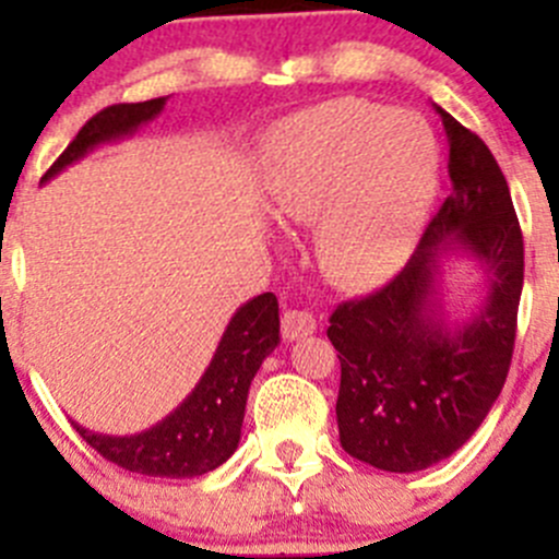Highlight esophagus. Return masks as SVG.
<instances>
[{
	"label": "esophagus",
	"mask_w": 559,
	"mask_h": 559,
	"mask_svg": "<svg viewBox=\"0 0 559 559\" xmlns=\"http://www.w3.org/2000/svg\"><path fill=\"white\" fill-rule=\"evenodd\" d=\"M316 319L308 311H286L281 319V332L286 341H300V337L313 335Z\"/></svg>",
	"instance_id": "1"
}]
</instances>
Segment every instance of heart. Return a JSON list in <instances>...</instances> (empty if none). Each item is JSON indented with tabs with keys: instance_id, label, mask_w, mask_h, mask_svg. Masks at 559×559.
Masks as SVG:
<instances>
[{
	"instance_id": "b5f03b06",
	"label": "heart",
	"mask_w": 559,
	"mask_h": 559,
	"mask_svg": "<svg viewBox=\"0 0 559 559\" xmlns=\"http://www.w3.org/2000/svg\"><path fill=\"white\" fill-rule=\"evenodd\" d=\"M436 189L430 129L368 99L316 105L275 138L270 211L286 227H313V262L337 289H368L403 262Z\"/></svg>"
}]
</instances>
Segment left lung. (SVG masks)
I'll return each mask as SVG.
<instances>
[{"label":"left lung","mask_w":559,"mask_h":559,"mask_svg":"<svg viewBox=\"0 0 559 559\" xmlns=\"http://www.w3.org/2000/svg\"><path fill=\"white\" fill-rule=\"evenodd\" d=\"M447 129L452 194L403 273L330 316L341 359L337 432L357 460L416 473L452 456L481 427L509 376L524 248L509 183L492 151L432 103ZM449 255L473 258L488 292L465 320L440 302Z\"/></svg>","instance_id":"left-lung-1"}]
</instances>
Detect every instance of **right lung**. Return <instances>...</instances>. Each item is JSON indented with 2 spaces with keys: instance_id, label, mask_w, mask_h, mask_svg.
Here are the masks:
<instances>
[{
  "instance_id": "add662e5",
  "label": "right lung",
  "mask_w": 559,
  "mask_h": 559,
  "mask_svg": "<svg viewBox=\"0 0 559 559\" xmlns=\"http://www.w3.org/2000/svg\"><path fill=\"white\" fill-rule=\"evenodd\" d=\"M167 97L148 103L110 105L83 123L64 154L53 162L43 180L81 162L94 148L132 138L143 123L165 110ZM281 343L278 300L273 292L243 302L229 319L211 365L178 408L154 427L134 436H105L78 425V432L105 460L123 471L162 478H194L216 471L235 454L246 416L248 389L264 359Z\"/></svg>"
}]
</instances>
